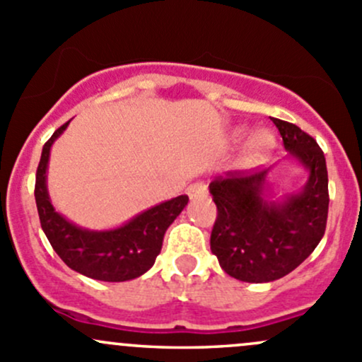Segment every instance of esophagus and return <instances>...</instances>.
Returning a JSON list of instances; mask_svg holds the SVG:
<instances>
[{
  "label": "esophagus",
  "mask_w": 362,
  "mask_h": 362,
  "mask_svg": "<svg viewBox=\"0 0 362 362\" xmlns=\"http://www.w3.org/2000/svg\"><path fill=\"white\" fill-rule=\"evenodd\" d=\"M187 194L191 199H204L208 196V185L204 182H196L187 189Z\"/></svg>",
  "instance_id": "obj_1"
}]
</instances>
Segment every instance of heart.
Segmentation results:
<instances>
[{
  "instance_id": "b5f03b06",
  "label": "heart",
  "mask_w": 362,
  "mask_h": 362,
  "mask_svg": "<svg viewBox=\"0 0 362 362\" xmlns=\"http://www.w3.org/2000/svg\"><path fill=\"white\" fill-rule=\"evenodd\" d=\"M246 133H248V130H246V128H241V130L238 132V139H243V136H246ZM271 146H272V135H271V133L265 132V130H258L250 136L248 154L251 156V158H258V156L265 154V152L271 149Z\"/></svg>"
}]
</instances>
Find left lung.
<instances>
[{
    "instance_id": "8db88e82",
    "label": "left lung",
    "mask_w": 362,
    "mask_h": 362,
    "mask_svg": "<svg viewBox=\"0 0 362 362\" xmlns=\"http://www.w3.org/2000/svg\"><path fill=\"white\" fill-rule=\"evenodd\" d=\"M284 149L307 171L302 191L272 199L271 168L229 171L210 184L216 204L211 253L229 276L271 283L295 271L315 250L328 220V170L321 147L296 124L272 117Z\"/></svg>"
}]
</instances>
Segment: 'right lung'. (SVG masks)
I'll list each match as a JSON object with an SVG mask.
<instances>
[{"instance_id": "right-lung-1", "label": "right lung", "mask_w": 362, "mask_h": 362, "mask_svg": "<svg viewBox=\"0 0 362 362\" xmlns=\"http://www.w3.org/2000/svg\"><path fill=\"white\" fill-rule=\"evenodd\" d=\"M69 121L43 146L36 171L37 215L52 248L72 271L97 281L123 283L146 274L154 265L163 238L173 220L187 206L189 197L178 196L133 216L109 230H90L69 222L53 208L47 187V170L53 142L66 132Z\"/></svg>"}]
</instances>
